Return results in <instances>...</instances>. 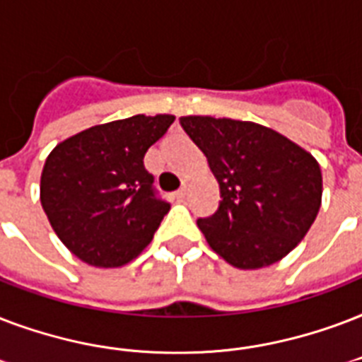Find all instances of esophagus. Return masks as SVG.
Listing matches in <instances>:
<instances>
[{
  "mask_svg": "<svg viewBox=\"0 0 362 362\" xmlns=\"http://www.w3.org/2000/svg\"><path fill=\"white\" fill-rule=\"evenodd\" d=\"M185 194H187V187H181V189L173 192V196H175V198H185Z\"/></svg>",
  "mask_w": 362,
  "mask_h": 362,
  "instance_id": "1",
  "label": "esophagus"
}]
</instances>
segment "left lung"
I'll list each match as a JSON object with an SVG mask.
<instances>
[{
	"instance_id": "obj_1",
	"label": "left lung",
	"mask_w": 362,
	"mask_h": 362,
	"mask_svg": "<svg viewBox=\"0 0 362 362\" xmlns=\"http://www.w3.org/2000/svg\"><path fill=\"white\" fill-rule=\"evenodd\" d=\"M179 122L219 181L217 211L198 219L213 251L242 270L291 253L321 207L317 160L276 130L247 120L190 115Z\"/></svg>"
}]
</instances>
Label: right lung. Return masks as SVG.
Masks as SVG:
<instances>
[{
	"label": "right lung",
	"mask_w": 362,
	"mask_h": 362,
	"mask_svg": "<svg viewBox=\"0 0 362 362\" xmlns=\"http://www.w3.org/2000/svg\"><path fill=\"white\" fill-rule=\"evenodd\" d=\"M173 115L113 120L56 145L41 173V206L60 238L86 264L115 268L136 259L170 204L158 196L143 156Z\"/></svg>",
	"instance_id": "right-lung-1"
}]
</instances>
